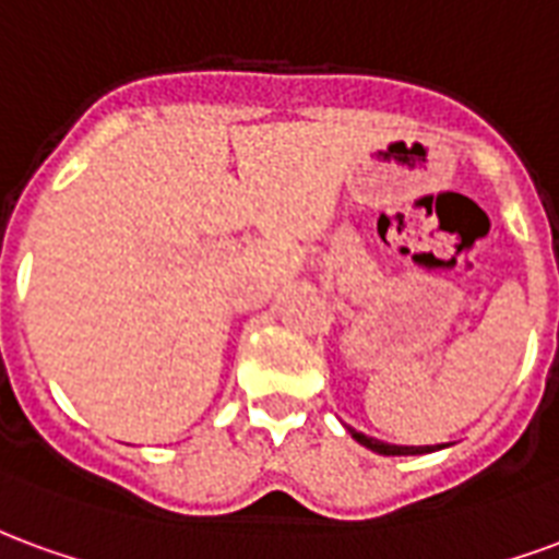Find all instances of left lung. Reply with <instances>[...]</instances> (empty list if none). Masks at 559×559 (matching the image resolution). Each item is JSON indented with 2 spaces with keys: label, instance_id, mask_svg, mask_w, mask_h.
Wrapping results in <instances>:
<instances>
[{
  "label": "left lung",
  "instance_id": "left-lung-1",
  "mask_svg": "<svg viewBox=\"0 0 559 559\" xmlns=\"http://www.w3.org/2000/svg\"><path fill=\"white\" fill-rule=\"evenodd\" d=\"M352 438L357 443H364L372 452H381V455H417V452H431L435 447H396V443H384V441H374L364 431H352Z\"/></svg>",
  "mask_w": 559,
  "mask_h": 559
}]
</instances>
